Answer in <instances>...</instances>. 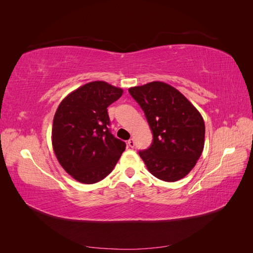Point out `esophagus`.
<instances>
[{
	"label": "esophagus",
	"mask_w": 253,
	"mask_h": 253,
	"mask_svg": "<svg viewBox=\"0 0 253 253\" xmlns=\"http://www.w3.org/2000/svg\"><path fill=\"white\" fill-rule=\"evenodd\" d=\"M127 144H128V147H129V148H134V147H135V141H134V139H133V138L128 139Z\"/></svg>",
	"instance_id": "34e87169"
}]
</instances>
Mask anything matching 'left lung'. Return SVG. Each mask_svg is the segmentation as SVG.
Returning <instances> with one entry per match:
<instances>
[{"label":"left lung","instance_id":"8db88e82","mask_svg":"<svg viewBox=\"0 0 253 253\" xmlns=\"http://www.w3.org/2000/svg\"><path fill=\"white\" fill-rule=\"evenodd\" d=\"M128 91L144 112L153 133L150 147L139 151L148 170L164 181L183 178L204 150L202 115L179 90L165 82H150Z\"/></svg>","mask_w":253,"mask_h":253}]
</instances>
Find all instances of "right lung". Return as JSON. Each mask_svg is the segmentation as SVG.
Listing matches in <instances>:
<instances>
[{"mask_svg": "<svg viewBox=\"0 0 253 253\" xmlns=\"http://www.w3.org/2000/svg\"><path fill=\"white\" fill-rule=\"evenodd\" d=\"M124 90L94 81L67 95L52 121V148L63 169L82 183L106 177L116 166L126 142L110 131L108 106Z\"/></svg>", "mask_w": 253, "mask_h": 253, "instance_id": "right-lung-1", "label": "right lung"}]
</instances>
